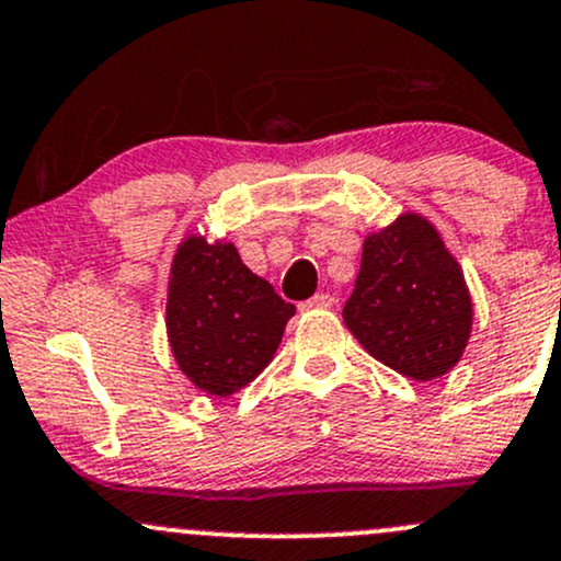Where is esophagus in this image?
<instances>
[{
  "label": "esophagus",
  "mask_w": 561,
  "mask_h": 561,
  "mask_svg": "<svg viewBox=\"0 0 561 561\" xmlns=\"http://www.w3.org/2000/svg\"><path fill=\"white\" fill-rule=\"evenodd\" d=\"M333 304H335V298L330 296V293H317V296L306 300L300 309H333Z\"/></svg>",
  "instance_id": "esophagus-1"
}]
</instances>
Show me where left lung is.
<instances>
[{
  "mask_svg": "<svg viewBox=\"0 0 561 561\" xmlns=\"http://www.w3.org/2000/svg\"><path fill=\"white\" fill-rule=\"evenodd\" d=\"M344 322L368 355L416 381L449 374L473 325L459 263L420 215L370 233Z\"/></svg>",
  "mask_w": 561,
  "mask_h": 561,
  "instance_id": "obj_1",
  "label": "left lung"
}]
</instances>
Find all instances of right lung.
<instances>
[{"instance_id": "right-lung-1", "label": "right lung", "mask_w": 561, "mask_h": 561, "mask_svg": "<svg viewBox=\"0 0 561 561\" xmlns=\"http://www.w3.org/2000/svg\"><path fill=\"white\" fill-rule=\"evenodd\" d=\"M296 306L241 263L226 241L187 236L172 263L167 330L182 374L228 398L271 363Z\"/></svg>"}]
</instances>
